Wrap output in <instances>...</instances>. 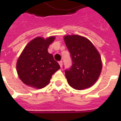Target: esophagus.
I'll list each match as a JSON object with an SVG mask.
<instances>
[{
	"label": "esophagus",
	"instance_id": "1",
	"mask_svg": "<svg viewBox=\"0 0 121 121\" xmlns=\"http://www.w3.org/2000/svg\"><path fill=\"white\" fill-rule=\"evenodd\" d=\"M59 64H60V65L61 67H62V65H63V62H62V61H59Z\"/></svg>",
	"mask_w": 121,
	"mask_h": 121
}]
</instances>
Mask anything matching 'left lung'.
Instances as JSON below:
<instances>
[{
    "label": "left lung",
    "mask_w": 121,
    "mask_h": 121,
    "mask_svg": "<svg viewBox=\"0 0 121 121\" xmlns=\"http://www.w3.org/2000/svg\"><path fill=\"white\" fill-rule=\"evenodd\" d=\"M64 41L72 59L71 67L65 70L69 84L78 90L92 86L102 70L98 50L89 39L80 35H66Z\"/></svg>",
    "instance_id": "8db88e82"
}]
</instances>
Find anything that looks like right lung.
<instances>
[{
  "label": "right lung",
  "instance_id": "1",
  "mask_svg": "<svg viewBox=\"0 0 121 121\" xmlns=\"http://www.w3.org/2000/svg\"><path fill=\"white\" fill-rule=\"evenodd\" d=\"M55 37H36L28 44L17 60V71L23 83L36 89L43 88L50 82L52 75L60 66L48 48Z\"/></svg>",
  "mask_w": 121,
  "mask_h": 121
}]
</instances>
